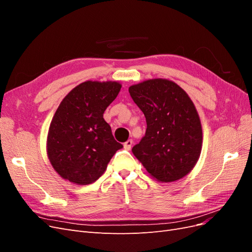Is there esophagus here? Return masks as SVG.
<instances>
[{
  "label": "esophagus",
  "mask_w": 252,
  "mask_h": 252,
  "mask_svg": "<svg viewBox=\"0 0 252 252\" xmlns=\"http://www.w3.org/2000/svg\"><path fill=\"white\" fill-rule=\"evenodd\" d=\"M132 144H133L132 140H128L127 142L124 143V148H125L126 150H130L131 147H132Z\"/></svg>",
  "instance_id": "obj_1"
}]
</instances>
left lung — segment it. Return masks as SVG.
<instances>
[{"label":"left lung","mask_w":252,"mask_h":252,"mask_svg":"<svg viewBox=\"0 0 252 252\" xmlns=\"http://www.w3.org/2000/svg\"><path fill=\"white\" fill-rule=\"evenodd\" d=\"M129 94L147 123L144 138L132 148L134 157L158 182L184 178L202 150V126L194 104L178 84L166 79L135 84Z\"/></svg>","instance_id":"left-lung-1"}]
</instances>
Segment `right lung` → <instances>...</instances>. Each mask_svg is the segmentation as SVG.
<instances>
[{
    "label": "right lung",
    "mask_w": 252,
    "mask_h": 252,
    "mask_svg": "<svg viewBox=\"0 0 252 252\" xmlns=\"http://www.w3.org/2000/svg\"><path fill=\"white\" fill-rule=\"evenodd\" d=\"M121 87L119 82L86 81L61 102L49 126L47 156L63 179L77 185L91 184L123 147L103 118Z\"/></svg>",
    "instance_id": "right-lung-1"
}]
</instances>
